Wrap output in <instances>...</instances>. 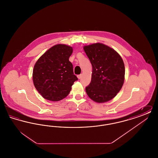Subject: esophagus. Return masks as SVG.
<instances>
[{
	"label": "esophagus",
	"instance_id": "esophagus-1",
	"mask_svg": "<svg viewBox=\"0 0 158 158\" xmlns=\"http://www.w3.org/2000/svg\"><path fill=\"white\" fill-rule=\"evenodd\" d=\"M77 77H78V79H81V77H82V75L81 74V75H77Z\"/></svg>",
	"mask_w": 158,
	"mask_h": 158
}]
</instances>
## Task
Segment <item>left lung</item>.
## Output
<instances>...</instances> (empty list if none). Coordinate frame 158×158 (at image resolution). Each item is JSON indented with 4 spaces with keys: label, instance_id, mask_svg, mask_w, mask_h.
Returning a JSON list of instances; mask_svg holds the SVG:
<instances>
[{
    "label": "left lung",
    "instance_id": "obj_1",
    "mask_svg": "<svg viewBox=\"0 0 158 158\" xmlns=\"http://www.w3.org/2000/svg\"><path fill=\"white\" fill-rule=\"evenodd\" d=\"M83 48L92 66L91 81L85 88L87 95L98 103L112 99L124 83L123 60L114 50L103 44H92Z\"/></svg>",
    "mask_w": 158,
    "mask_h": 158
}]
</instances>
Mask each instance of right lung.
I'll return each instance as SVG.
<instances>
[{"label":"right lung","instance_id":"1","mask_svg":"<svg viewBox=\"0 0 158 158\" xmlns=\"http://www.w3.org/2000/svg\"><path fill=\"white\" fill-rule=\"evenodd\" d=\"M72 47L64 44L54 45L36 62L33 70L34 85L47 100L59 101L66 97L77 77L69 60Z\"/></svg>","mask_w":158,"mask_h":158}]
</instances>
